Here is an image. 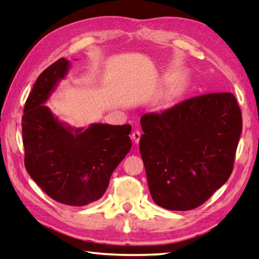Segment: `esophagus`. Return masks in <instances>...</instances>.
<instances>
[{
    "mask_svg": "<svg viewBox=\"0 0 259 259\" xmlns=\"http://www.w3.org/2000/svg\"><path fill=\"white\" fill-rule=\"evenodd\" d=\"M140 137H141V133H140V131H138V130L134 131L133 135H131V138H133V140L135 141L136 144H138V143H139V140H140Z\"/></svg>",
    "mask_w": 259,
    "mask_h": 259,
    "instance_id": "34e87169",
    "label": "esophagus"
}]
</instances>
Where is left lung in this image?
<instances>
[{"mask_svg":"<svg viewBox=\"0 0 259 259\" xmlns=\"http://www.w3.org/2000/svg\"><path fill=\"white\" fill-rule=\"evenodd\" d=\"M140 154L151 197L171 211L195 209L232 171L242 118L232 93H210L140 119Z\"/></svg>","mask_w":259,"mask_h":259,"instance_id":"left-lung-1","label":"left lung"}]
</instances>
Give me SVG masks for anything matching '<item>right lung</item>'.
Segmentation results:
<instances>
[{"instance_id": "obj_1", "label": "right lung", "mask_w": 259, "mask_h": 259, "mask_svg": "<svg viewBox=\"0 0 259 259\" xmlns=\"http://www.w3.org/2000/svg\"><path fill=\"white\" fill-rule=\"evenodd\" d=\"M70 62L60 58L39 75L24 105V165L30 177L55 201L83 206L98 201L131 148V125L92 123L75 128L45 103L66 77Z\"/></svg>"}]
</instances>
